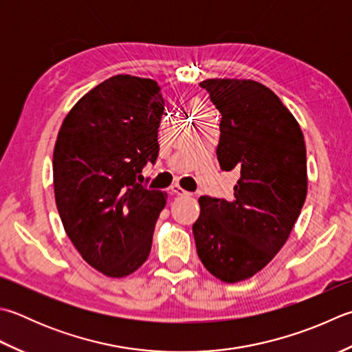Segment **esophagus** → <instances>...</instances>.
<instances>
[{
  "instance_id": "obj_1",
  "label": "esophagus",
  "mask_w": 352,
  "mask_h": 352,
  "mask_svg": "<svg viewBox=\"0 0 352 352\" xmlns=\"http://www.w3.org/2000/svg\"><path fill=\"white\" fill-rule=\"evenodd\" d=\"M170 192L174 195H180V197H183V195H189V192L188 190H184L182 186H178V184H172L170 186Z\"/></svg>"
}]
</instances>
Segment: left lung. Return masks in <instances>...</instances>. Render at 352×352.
I'll return each mask as SVG.
<instances>
[{
	"mask_svg": "<svg viewBox=\"0 0 352 352\" xmlns=\"http://www.w3.org/2000/svg\"><path fill=\"white\" fill-rule=\"evenodd\" d=\"M221 113L217 157L238 170L232 199L199 197L197 253L223 282L252 278L287 243L305 203L307 149L298 120L270 88L252 79L199 82Z\"/></svg>",
	"mask_w": 352,
	"mask_h": 352,
	"instance_id": "1",
	"label": "left lung"
}]
</instances>
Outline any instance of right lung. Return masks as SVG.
Here are the masks:
<instances>
[{"instance_id":"obj_1","label":"right lung","mask_w":352,"mask_h":352,"mask_svg":"<svg viewBox=\"0 0 352 352\" xmlns=\"http://www.w3.org/2000/svg\"><path fill=\"white\" fill-rule=\"evenodd\" d=\"M164 100L155 80L117 74L94 87L65 116L53 153L54 199L68 238L109 278L148 259L168 194L137 178L158 155Z\"/></svg>"}]
</instances>
